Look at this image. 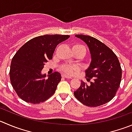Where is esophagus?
Here are the masks:
<instances>
[{
    "label": "esophagus",
    "mask_w": 132,
    "mask_h": 132,
    "mask_svg": "<svg viewBox=\"0 0 132 132\" xmlns=\"http://www.w3.org/2000/svg\"><path fill=\"white\" fill-rule=\"evenodd\" d=\"M61 76H62V78H67V79L72 78V77H71V76H67V75H61Z\"/></svg>",
    "instance_id": "1"
}]
</instances>
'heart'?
<instances>
[{"mask_svg":"<svg viewBox=\"0 0 132 132\" xmlns=\"http://www.w3.org/2000/svg\"><path fill=\"white\" fill-rule=\"evenodd\" d=\"M81 50V51H83V52L84 53V54H86V47L84 45H81V44H75L72 46V50ZM60 69L64 72L66 74H69V75H71V74L73 73L75 71H76L78 69L77 67L76 66H73V65H61V67H60Z\"/></svg>","mask_w":132,"mask_h":132,"instance_id":"heart-1","label":"heart"}]
</instances>
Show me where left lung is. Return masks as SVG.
Listing matches in <instances>:
<instances>
[{"label": "left lung", "instance_id": "obj_1", "mask_svg": "<svg viewBox=\"0 0 132 132\" xmlns=\"http://www.w3.org/2000/svg\"><path fill=\"white\" fill-rule=\"evenodd\" d=\"M87 45L91 56L86 78L91 81L81 85L74 92L75 97L89 107L102 106L112 100L120 86L122 69L117 56L104 43L91 36L76 35Z\"/></svg>", "mask_w": 132, "mask_h": 132}]
</instances>
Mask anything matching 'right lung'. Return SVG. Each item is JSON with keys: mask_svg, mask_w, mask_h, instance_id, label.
Segmentation results:
<instances>
[{"mask_svg": "<svg viewBox=\"0 0 132 132\" xmlns=\"http://www.w3.org/2000/svg\"><path fill=\"white\" fill-rule=\"evenodd\" d=\"M69 35H44L26 42L13 57L10 70L11 84L19 97L32 104H39L54 94L61 75L55 72L45 78L41 75L45 63L52 60L56 46Z\"/></svg>", "mask_w": 132, "mask_h": 132, "instance_id": "1", "label": "right lung"}]
</instances>
